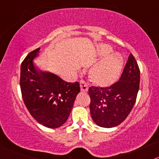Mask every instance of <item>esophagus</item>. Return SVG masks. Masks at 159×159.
Masks as SVG:
<instances>
[{
    "mask_svg": "<svg viewBox=\"0 0 159 159\" xmlns=\"http://www.w3.org/2000/svg\"><path fill=\"white\" fill-rule=\"evenodd\" d=\"M80 88H81V91L84 92H87L88 90V85L87 84V82L84 80H81L80 81Z\"/></svg>",
    "mask_w": 159,
    "mask_h": 159,
    "instance_id": "34e87169",
    "label": "esophagus"
}]
</instances>
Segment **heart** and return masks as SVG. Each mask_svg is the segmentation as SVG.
<instances>
[{
	"label": "heart",
	"instance_id": "heart-1",
	"mask_svg": "<svg viewBox=\"0 0 159 159\" xmlns=\"http://www.w3.org/2000/svg\"><path fill=\"white\" fill-rule=\"evenodd\" d=\"M112 52V48L107 44H99L97 48V57L102 60L92 68L91 79L99 86H109L121 74L124 63L123 56Z\"/></svg>",
	"mask_w": 159,
	"mask_h": 159
}]
</instances>
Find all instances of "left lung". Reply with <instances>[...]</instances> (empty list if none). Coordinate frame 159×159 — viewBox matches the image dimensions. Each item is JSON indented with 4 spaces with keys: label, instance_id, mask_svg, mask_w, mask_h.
Returning <instances> with one entry per match:
<instances>
[{
    "label": "left lung",
    "instance_id": "left-lung-1",
    "mask_svg": "<svg viewBox=\"0 0 159 159\" xmlns=\"http://www.w3.org/2000/svg\"><path fill=\"white\" fill-rule=\"evenodd\" d=\"M140 71L130 54L119 80L110 87H90V111L93 121L101 127H116L124 121L135 103L139 88Z\"/></svg>",
    "mask_w": 159,
    "mask_h": 159
}]
</instances>
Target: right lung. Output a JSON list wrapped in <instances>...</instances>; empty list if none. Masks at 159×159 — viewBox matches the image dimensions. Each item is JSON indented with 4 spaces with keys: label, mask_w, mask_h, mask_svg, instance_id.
Segmentation results:
<instances>
[{
    "label": "right lung",
    "mask_w": 159,
    "mask_h": 159,
    "mask_svg": "<svg viewBox=\"0 0 159 159\" xmlns=\"http://www.w3.org/2000/svg\"><path fill=\"white\" fill-rule=\"evenodd\" d=\"M40 49L31 52L21 64L22 98L38 123L48 128H57L67 121L80 87L78 82L67 83L55 74L37 69L33 60Z\"/></svg>",
    "instance_id": "right-lung-1"
}]
</instances>
